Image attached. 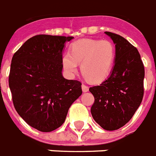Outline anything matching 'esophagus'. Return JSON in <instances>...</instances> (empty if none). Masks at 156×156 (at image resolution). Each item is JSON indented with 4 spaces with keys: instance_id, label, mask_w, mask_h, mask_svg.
Instances as JSON below:
<instances>
[{
    "instance_id": "34e87169",
    "label": "esophagus",
    "mask_w": 156,
    "mask_h": 156,
    "mask_svg": "<svg viewBox=\"0 0 156 156\" xmlns=\"http://www.w3.org/2000/svg\"><path fill=\"white\" fill-rule=\"evenodd\" d=\"M82 91H83V92H87V91L89 90V87H87V86H86L85 84H82Z\"/></svg>"
}]
</instances>
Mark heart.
<instances>
[{"label":"heart","mask_w":156,"mask_h":156,"mask_svg":"<svg viewBox=\"0 0 156 156\" xmlns=\"http://www.w3.org/2000/svg\"><path fill=\"white\" fill-rule=\"evenodd\" d=\"M115 46L109 40L81 39L72 43L69 54L62 58L63 68L69 75L78 71V64L89 81L94 83L105 80L110 74L115 58Z\"/></svg>","instance_id":"heart-1"}]
</instances>
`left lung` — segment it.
Here are the masks:
<instances>
[{
    "label": "left lung",
    "mask_w": 156,
    "mask_h": 156,
    "mask_svg": "<svg viewBox=\"0 0 156 156\" xmlns=\"http://www.w3.org/2000/svg\"><path fill=\"white\" fill-rule=\"evenodd\" d=\"M105 34L115 44V66L107 80L89 89L94 97L90 111L101 127L115 131L127 123L141 104L145 71L135 46L120 35Z\"/></svg>",
    "instance_id": "1"
}]
</instances>
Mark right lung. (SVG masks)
<instances>
[{
	"mask_svg": "<svg viewBox=\"0 0 156 156\" xmlns=\"http://www.w3.org/2000/svg\"><path fill=\"white\" fill-rule=\"evenodd\" d=\"M73 37L40 34L13 54L9 85L16 112L42 132L58 128L69 108L82 94V83L62 76V51Z\"/></svg>",
	"mask_w": 156,
	"mask_h": 156,
	"instance_id": "1",
	"label": "right lung"
}]
</instances>
